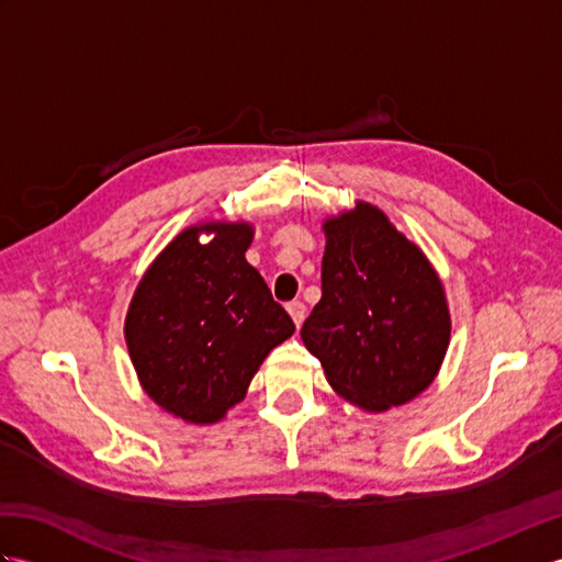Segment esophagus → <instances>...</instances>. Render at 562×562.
Here are the masks:
<instances>
[{"label":"esophagus","mask_w":562,"mask_h":562,"mask_svg":"<svg viewBox=\"0 0 562 562\" xmlns=\"http://www.w3.org/2000/svg\"><path fill=\"white\" fill-rule=\"evenodd\" d=\"M288 312H290V316H292V321H294V326L300 328V326L304 324V318H306V306H304V302H290V304H288Z\"/></svg>","instance_id":"esophagus-1"}]
</instances>
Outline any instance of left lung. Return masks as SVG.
<instances>
[{"label": "left lung", "mask_w": 562, "mask_h": 562, "mask_svg": "<svg viewBox=\"0 0 562 562\" xmlns=\"http://www.w3.org/2000/svg\"><path fill=\"white\" fill-rule=\"evenodd\" d=\"M324 232L321 302L302 326L306 350L364 411L413 401L432 384L451 336L435 268L369 202L326 220Z\"/></svg>", "instance_id": "8db88e82"}]
</instances>
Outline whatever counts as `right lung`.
<instances>
[{
    "mask_svg": "<svg viewBox=\"0 0 562 562\" xmlns=\"http://www.w3.org/2000/svg\"><path fill=\"white\" fill-rule=\"evenodd\" d=\"M202 233L212 235L200 243ZM254 226H188L139 280L125 340L139 384L166 413L212 425L244 401L272 348L294 333L290 314L248 266Z\"/></svg>",
    "mask_w": 562,
    "mask_h": 562,
    "instance_id": "obj_1",
    "label": "right lung"
}]
</instances>
